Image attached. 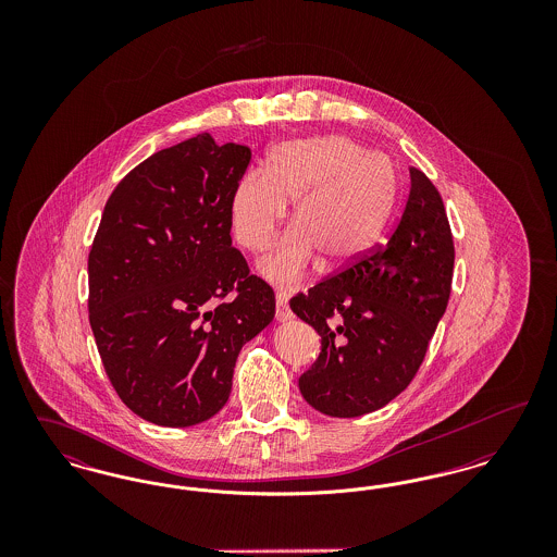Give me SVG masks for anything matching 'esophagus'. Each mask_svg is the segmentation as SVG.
Instances as JSON below:
<instances>
[{
  "instance_id": "esophagus-1",
  "label": "esophagus",
  "mask_w": 557,
  "mask_h": 557,
  "mask_svg": "<svg viewBox=\"0 0 557 557\" xmlns=\"http://www.w3.org/2000/svg\"><path fill=\"white\" fill-rule=\"evenodd\" d=\"M292 318L290 307H288V292H275V319L277 321H288Z\"/></svg>"
}]
</instances>
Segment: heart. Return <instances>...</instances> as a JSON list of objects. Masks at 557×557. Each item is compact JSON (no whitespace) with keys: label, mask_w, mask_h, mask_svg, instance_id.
Returning <instances> with one entry per match:
<instances>
[{"label":"heart","mask_w":557,"mask_h":557,"mask_svg":"<svg viewBox=\"0 0 557 557\" xmlns=\"http://www.w3.org/2000/svg\"><path fill=\"white\" fill-rule=\"evenodd\" d=\"M397 194L391 159L363 152L343 135L275 146L263 171H246L230 194L232 232L250 252H263L292 207L290 230L261 261L269 282L292 286L319 259L338 271L363 257L384 230Z\"/></svg>","instance_id":"1"}]
</instances>
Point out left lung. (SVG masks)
<instances>
[{
    "label": "left lung",
    "instance_id": "obj_1",
    "mask_svg": "<svg viewBox=\"0 0 557 557\" xmlns=\"http://www.w3.org/2000/svg\"><path fill=\"white\" fill-rule=\"evenodd\" d=\"M409 177L391 238L290 300L321 336L318 361L298 388L325 416L357 418L400 395L447 311L455 263L449 219L424 173L411 166Z\"/></svg>",
    "mask_w": 557,
    "mask_h": 557
}]
</instances>
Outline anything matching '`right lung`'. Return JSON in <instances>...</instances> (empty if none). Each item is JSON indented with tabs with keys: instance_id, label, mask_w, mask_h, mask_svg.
Returning a JSON list of instances; mask_svg holds the SVG:
<instances>
[{
	"instance_id": "1",
	"label": "right lung",
	"mask_w": 557,
	"mask_h": 557,
	"mask_svg": "<svg viewBox=\"0 0 557 557\" xmlns=\"http://www.w3.org/2000/svg\"><path fill=\"white\" fill-rule=\"evenodd\" d=\"M250 148L211 133L164 148L108 198L89 250V323L116 395L146 422H207L275 294L232 246L230 194Z\"/></svg>"
}]
</instances>
